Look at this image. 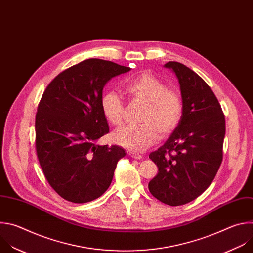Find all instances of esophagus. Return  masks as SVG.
<instances>
[{"label": "esophagus", "instance_id": "obj_1", "mask_svg": "<svg viewBox=\"0 0 253 253\" xmlns=\"http://www.w3.org/2000/svg\"><path fill=\"white\" fill-rule=\"evenodd\" d=\"M129 156H130V158H132V159H134V160H141V155H139V154H136V153H129Z\"/></svg>", "mask_w": 253, "mask_h": 253}]
</instances>
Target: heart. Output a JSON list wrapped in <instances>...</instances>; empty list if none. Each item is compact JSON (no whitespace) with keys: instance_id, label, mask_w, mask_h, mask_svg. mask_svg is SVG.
I'll list each match as a JSON object with an SVG mask.
<instances>
[{"instance_id":"1","label":"heart","mask_w":253,"mask_h":253,"mask_svg":"<svg viewBox=\"0 0 253 253\" xmlns=\"http://www.w3.org/2000/svg\"><path fill=\"white\" fill-rule=\"evenodd\" d=\"M126 91L145 104L137 126H123L112 134L115 143L133 151H141L153 145L163 135L171 133L178 126L182 113V99L178 92L168 89V85L157 77L142 73L129 79L125 84ZM100 109L106 120L114 126L124 122L125 106L121 95L107 91L100 98Z\"/></svg>"}]
</instances>
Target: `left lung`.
I'll return each mask as SVG.
<instances>
[{
    "mask_svg": "<svg viewBox=\"0 0 253 253\" xmlns=\"http://www.w3.org/2000/svg\"><path fill=\"white\" fill-rule=\"evenodd\" d=\"M164 67L178 80L183 113L165 144L149 155L159 172L148 189L176 207L195 199L214 179L222 162L225 119L215 94L196 73L177 62Z\"/></svg>",
    "mask_w": 253,
    "mask_h": 253,
    "instance_id": "1",
    "label": "left lung"
}]
</instances>
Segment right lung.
<instances>
[{"label":"right lung","instance_id":"obj_1","mask_svg":"<svg viewBox=\"0 0 253 253\" xmlns=\"http://www.w3.org/2000/svg\"><path fill=\"white\" fill-rule=\"evenodd\" d=\"M130 68L88 59L58 75L46 86L36 116V149L42 172L55 191L75 204L103 195L120 159L119 145H98L109 132L100 109L103 88Z\"/></svg>","mask_w":253,"mask_h":253}]
</instances>
